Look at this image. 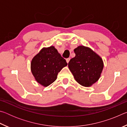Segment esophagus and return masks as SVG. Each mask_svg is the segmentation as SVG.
Listing matches in <instances>:
<instances>
[{"label":"esophagus","instance_id":"34e87169","mask_svg":"<svg viewBox=\"0 0 127 127\" xmlns=\"http://www.w3.org/2000/svg\"><path fill=\"white\" fill-rule=\"evenodd\" d=\"M70 58H67L66 59V62H67V63H69V61H70Z\"/></svg>","mask_w":127,"mask_h":127}]
</instances>
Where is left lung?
Segmentation results:
<instances>
[{"mask_svg":"<svg viewBox=\"0 0 127 127\" xmlns=\"http://www.w3.org/2000/svg\"><path fill=\"white\" fill-rule=\"evenodd\" d=\"M74 51L76 56L68 63L69 69L79 84L91 86L101 76L104 68L102 59L88 47L79 46Z\"/></svg>","mask_w":127,"mask_h":127,"instance_id":"8db88e82","label":"left lung"}]
</instances>
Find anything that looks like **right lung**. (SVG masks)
<instances>
[{"label":"right lung","mask_w":127,"mask_h":127,"mask_svg":"<svg viewBox=\"0 0 127 127\" xmlns=\"http://www.w3.org/2000/svg\"><path fill=\"white\" fill-rule=\"evenodd\" d=\"M67 64L54 46H51L42 48L33 58L31 69L36 81L47 87L56 80L58 73Z\"/></svg>","instance_id":"obj_1"}]
</instances>
